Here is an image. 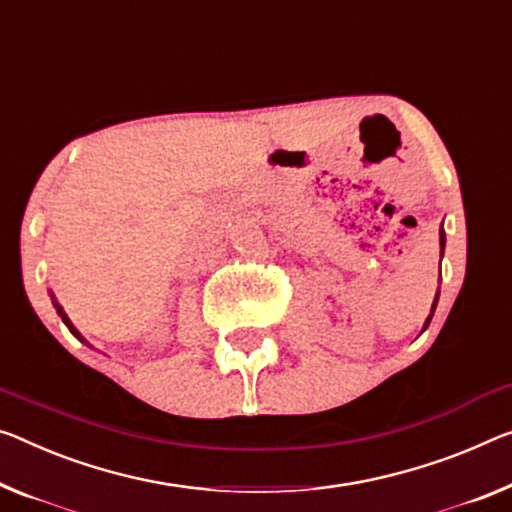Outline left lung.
Here are the masks:
<instances>
[{
    "label": "left lung",
    "instance_id": "obj_1",
    "mask_svg": "<svg viewBox=\"0 0 512 512\" xmlns=\"http://www.w3.org/2000/svg\"><path fill=\"white\" fill-rule=\"evenodd\" d=\"M439 238H442V240H439V242H442V247H444V231H439ZM437 302V300H435ZM432 309H435V306H432ZM432 318V316H430ZM430 318L426 320V327H428V322H430Z\"/></svg>",
    "mask_w": 512,
    "mask_h": 512
}]
</instances>
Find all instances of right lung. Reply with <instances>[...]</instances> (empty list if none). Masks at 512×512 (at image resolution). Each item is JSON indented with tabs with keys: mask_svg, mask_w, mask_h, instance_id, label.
<instances>
[{
	"mask_svg": "<svg viewBox=\"0 0 512 512\" xmlns=\"http://www.w3.org/2000/svg\"><path fill=\"white\" fill-rule=\"evenodd\" d=\"M54 306H57V311H59V313H61V318H64V322H66V325H68V329H70V332H73V334H75V336H80V334H77V329H75V327H73V325H70V320H68V318H66V313H64V311H61V306H59V304H57V302H54Z\"/></svg>",
	"mask_w": 512,
	"mask_h": 512,
	"instance_id": "right-lung-1",
	"label": "right lung"
}]
</instances>
